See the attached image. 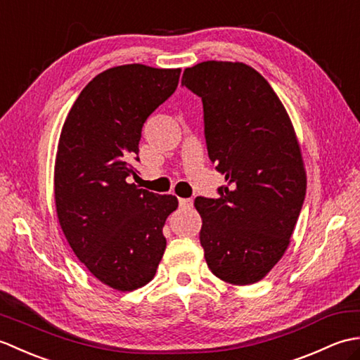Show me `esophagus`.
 Returning a JSON list of instances; mask_svg holds the SVG:
<instances>
[{
    "label": "esophagus",
    "instance_id": "obj_1",
    "mask_svg": "<svg viewBox=\"0 0 360 360\" xmlns=\"http://www.w3.org/2000/svg\"><path fill=\"white\" fill-rule=\"evenodd\" d=\"M179 207L181 209H192L193 207V201L192 200H186V198H181V200H179Z\"/></svg>",
    "mask_w": 360,
    "mask_h": 360
}]
</instances>
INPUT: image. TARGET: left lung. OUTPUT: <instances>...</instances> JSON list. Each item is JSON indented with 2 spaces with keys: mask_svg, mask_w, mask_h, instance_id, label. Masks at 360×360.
<instances>
[{
  "mask_svg": "<svg viewBox=\"0 0 360 360\" xmlns=\"http://www.w3.org/2000/svg\"><path fill=\"white\" fill-rule=\"evenodd\" d=\"M182 85L201 97L209 158L227 182L218 200H195L205 262L219 280L254 285L285 255L307 193L294 125L246 63H198L184 71Z\"/></svg>",
  "mask_w": 360,
  "mask_h": 360,
  "instance_id": "obj_1",
  "label": "left lung"
}]
</instances>
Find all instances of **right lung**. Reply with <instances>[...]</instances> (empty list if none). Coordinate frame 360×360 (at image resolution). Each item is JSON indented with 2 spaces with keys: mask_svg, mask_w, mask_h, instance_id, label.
<instances>
[{
  "mask_svg": "<svg viewBox=\"0 0 360 360\" xmlns=\"http://www.w3.org/2000/svg\"><path fill=\"white\" fill-rule=\"evenodd\" d=\"M181 70L110 68L83 88L60 133L53 196L74 254L103 285L134 290L155 277L167 246L162 227L178 198L127 181L137 176L143 122L170 97Z\"/></svg>",
  "mask_w": 360,
  "mask_h": 360,
  "instance_id": "add662e5",
  "label": "right lung"
}]
</instances>
